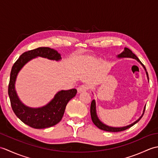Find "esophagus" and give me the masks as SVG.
Returning <instances> with one entry per match:
<instances>
[{"label":"esophagus","mask_w":158,"mask_h":158,"mask_svg":"<svg viewBox=\"0 0 158 158\" xmlns=\"http://www.w3.org/2000/svg\"><path fill=\"white\" fill-rule=\"evenodd\" d=\"M88 89V86L85 84H83V85H80L79 88H77V92H78V93H81V92H86Z\"/></svg>","instance_id":"1"}]
</instances>
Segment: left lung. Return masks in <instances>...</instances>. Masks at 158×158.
Listing matches in <instances>:
<instances>
[{
    "label": "left lung",
    "instance_id": "1",
    "mask_svg": "<svg viewBox=\"0 0 158 158\" xmlns=\"http://www.w3.org/2000/svg\"><path fill=\"white\" fill-rule=\"evenodd\" d=\"M118 57L119 58H135L136 60H138V61L143 66L144 69H145L146 70V69L145 66H144L143 64L140 61V60L137 58V56L135 54V53H133L131 51V50L128 48H126L125 49H124V51L121 53L120 54L118 55ZM146 73H147V78H148L149 79V76H148V73H147V70H146ZM145 108H144V110H143V113L142 116L140 117V118L136 121L135 122H134L133 123L130 124V125L127 126H126V127H109V126H107L106 125H105V124H103L98 119V117H97V115H96V102H95V100H93L92 102H91V106H90V114H91V117H92V120L93 123H94V125L96 126H97L98 127L99 129L100 130H105V131H107V132H122V131H123V130H126L127 129L130 128V127L133 126L134 125H135V123H136L137 122H139V121L142 118V117L144 115V112H145Z\"/></svg>",
    "mask_w": 158,
    "mask_h": 158
}]
</instances>
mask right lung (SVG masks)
Instances as JSON below:
<instances>
[{
    "instance_id": "add662e5",
    "label": "right lung",
    "mask_w": 158,
    "mask_h": 158,
    "mask_svg": "<svg viewBox=\"0 0 158 158\" xmlns=\"http://www.w3.org/2000/svg\"><path fill=\"white\" fill-rule=\"evenodd\" d=\"M36 56L55 60L61 59L58 52L46 47H41L23 53L12 66L8 94L11 108L15 115L26 125L33 128L43 129L54 126L61 121L67 103L76 95L77 89L62 90L56 94L51 102L41 108L32 109L23 105L15 91V79L23 66Z\"/></svg>"
}]
</instances>
